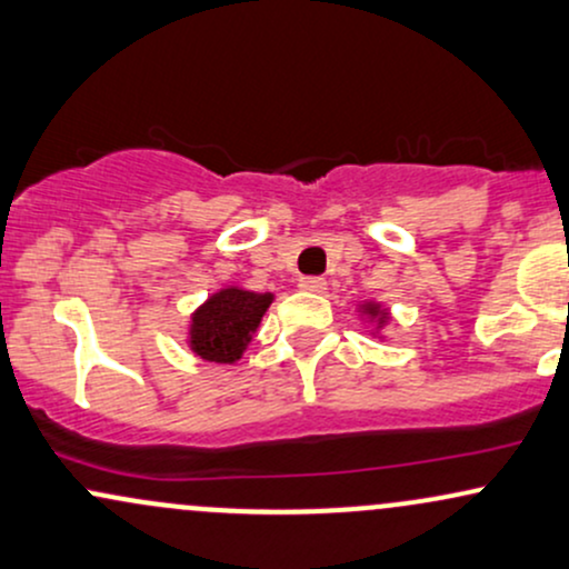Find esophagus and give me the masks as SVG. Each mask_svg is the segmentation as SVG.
I'll return each instance as SVG.
<instances>
[{
  "label": "esophagus",
  "instance_id": "esophagus-1",
  "mask_svg": "<svg viewBox=\"0 0 569 569\" xmlns=\"http://www.w3.org/2000/svg\"><path fill=\"white\" fill-rule=\"evenodd\" d=\"M298 287H300V290H306V292H325L327 282L322 277H300Z\"/></svg>",
  "mask_w": 569,
  "mask_h": 569
}]
</instances>
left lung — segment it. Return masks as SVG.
Wrapping results in <instances>:
<instances>
[{"instance_id":"obj_1","label":"left lung","mask_w":569,"mask_h":569,"mask_svg":"<svg viewBox=\"0 0 569 569\" xmlns=\"http://www.w3.org/2000/svg\"><path fill=\"white\" fill-rule=\"evenodd\" d=\"M367 311H370L372 317H376V313H378V306H370V309H367ZM380 322H383V319H380Z\"/></svg>"}]
</instances>
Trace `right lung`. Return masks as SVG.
Wrapping results in <instances>:
<instances>
[{
  "label": "right lung",
  "mask_w": 569,
  "mask_h": 569,
  "mask_svg": "<svg viewBox=\"0 0 569 569\" xmlns=\"http://www.w3.org/2000/svg\"><path fill=\"white\" fill-rule=\"evenodd\" d=\"M271 306V292H250L226 287L193 313L191 349L207 362L231 365L242 357L244 346Z\"/></svg>",
  "instance_id": "1"
}]
</instances>
